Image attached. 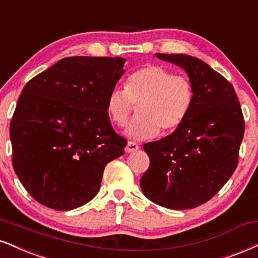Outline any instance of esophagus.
<instances>
[{"label": "esophagus", "instance_id": "34e87169", "mask_svg": "<svg viewBox=\"0 0 258 258\" xmlns=\"http://www.w3.org/2000/svg\"><path fill=\"white\" fill-rule=\"evenodd\" d=\"M138 149H139V145L137 144V143L128 142V143H127L125 150H126V153H135V151H137Z\"/></svg>", "mask_w": 258, "mask_h": 258}]
</instances>
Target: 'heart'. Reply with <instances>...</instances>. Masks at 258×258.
Wrapping results in <instances>:
<instances>
[{
  "mask_svg": "<svg viewBox=\"0 0 258 258\" xmlns=\"http://www.w3.org/2000/svg\"><path fill=\"white\" fill-rule=\"evenodd\" d=\"M195 101V89L187 77L174 74L168 68L149 64L126 79L125 89L108 94L105 109L114 125L123 126L138 105V117L125 128L132 141L155 138L160 128L169 132L184 122Z\"/></svg>",
  "mask_w": 258,
  "mask_h": 258,
  "instance_id": "1",
  "label": "heart"
}]
</instances>
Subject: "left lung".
<instances>
[{
  "label": "left lung",
  "mask_w": 258,
  "mask_h": 258,
  "mask_svg": "<svg viewBox=\"0 0 258 258\" xmlns=\"http://www.w3.org/2000/svg\"><path fill=\"white\" fill-rule=\"evenodd\" d=\"M155 55L184 68L195 101L174 132L143 145L150 166L141 188L161 207L192 209L215 196L237 168L243 113L232 84L206 62L184 54Z\"/></svg>",
  "instance_id": "left-lung-1"
}]
</instances>
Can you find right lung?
I'll return each instance as SVG.
<instances>
[{
  "mask_svg": "<svg viewBox=\"0 0 258 258\" xmlns=\"http://www.w3.org/2000/svg\"><path fill=\"white\" fill-rule=\"evenodd\" d=\"M122 57H64L25 85L11 121L13 167L43 206L72 210L94 198L127 142L111 127L108 94Z\"/></svg>",
  "mask_w": 258,
  "mask_h": 258,
  "instance_id": "obj_1",
  "label": "right lung"
}]
</instances>
